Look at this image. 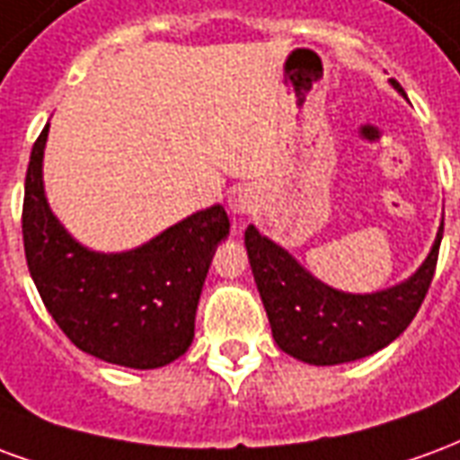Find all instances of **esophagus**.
Returning <instances> with one entry per match:
<instances>
[{
    "mask_svg": "<svg viewBox=\"0 0 460 460\" xmlns=\"http://www.w3.org/2000/svg\"><path fill=\"white\" fill-rule=\"evenodd\" d=\"M227 206H230L234 216H247V213H252L254 196L247 189H234L227 198Z\"/></svg>",
    "mask_w": 460,
    "mask_h": 460,
    "instance_id": "1",
    "label": "esophagus"
}]
</instances>
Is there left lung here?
Wrapping results in <instances>:
<instances>
[{
	"mask_svg": "<svg viewBox=\"0 0 460 460\" xmlns=\"http://www.w3.org/2000/svg\"><path fill=\"white\" fill-rule=\"evenodd\" d=\"M390 85L404 95L397 80ZM441 234L444 220L427 260L411 277L372 294H350L316 279L289 250L247 226L244 247L274 343L308 365L353 363L387 348L404 333L427 296Z\"/></svg>",
	"mask_w": 460,
	"mask_h": 460,
	"instance_id": "obj_1",
	"label": "left lung"
}]
</instances>
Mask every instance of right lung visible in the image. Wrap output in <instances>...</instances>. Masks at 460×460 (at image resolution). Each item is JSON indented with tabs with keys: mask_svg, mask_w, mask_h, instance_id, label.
I'll use <instances>...</instances> for the list:
<instances>
[{
	"mask_svg": "<svg viewBox=\"0 0 460 460\" xmlns=\"http://www.w3.org/2000/svg\"><path fill=\"white\" fill-rule=\"evenodd\" d=\"M49 124L23 183V250L36 289L60 331L83 353L134 370L173 363L193 343L196 308L217 244L230 234L226 208L210 206L124 252H97L53 216L43 189Z\"/></svg>",
	"mask_w": 460,
	"mask_h": 460,
	"instance_id": "add662e5",
	"label": "right lung"
}]
</instances>
